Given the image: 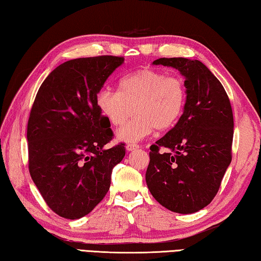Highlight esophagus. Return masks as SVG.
Segmentation results:
<instances>
[{
	"label": "esophagus",
	"instance_id": "34e87169",
	"mask_svg": "<svg viewBox=\"0 0 261 261\" xmlns=\"http://www.w3.org/2000/svg\"><path fill=\"white\" fill-rule=\"evenodd\" d=\"M140 148V145H138V144H127L126 145V150L127 151H133V150H136V149H139Z\"/></svg>",
	"mask_w": 261,
	"mask_h": 261
}]
</instances>
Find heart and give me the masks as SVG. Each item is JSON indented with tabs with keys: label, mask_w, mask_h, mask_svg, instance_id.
Listing matches in <instances>:
<instances>
[{
	"label": "heart",
	"mask_w": 261,
	"mask_h": 261,
	"mask_svg": "<svg viewBox=\"0 0 261 261\" xmlns=\"http://www.w3.org/2000/svg\"><path fill=\"white\" fill-rule=\"evenodd\" d=\"M186 103L184 82L154 68H142L122 77L119 91L103 88L96 104L113 126H121L135 112L136 117L117 133L122 142H136L156 129L165 130L180 118Z\"/></svg>",
	"instance_id": "heart-1"
}]
</instances>
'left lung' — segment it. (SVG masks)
<instances>
[{
    "label": "left lung",
    "instance_id": "left-lung-1",
    "mask_svg": "<svg viewBox=\"0 0 261 261\" xmlns=\"http://www.w3.org/2000/svg\"><path fill=\"white\" fill-rule=\"evenodd\" d=\"M185 77L186 103L176 125L150 147L145 181L157 202L189 214L212 202L231 162L234 118L225 88L196 59L159 58Z\"/></svg>",
    "mask_w": 261,
    "mask_h": 261
}]
</instances>
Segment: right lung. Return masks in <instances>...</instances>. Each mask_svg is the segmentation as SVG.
I'll return each instance as SVG.
<instances>
[{"instance_id":"add662e5","label":"right lung","mask_w":261,"mask_h":261,"mask_svg":"<svg viewBox=\"0 0 261 261\" xmlns=\"http://www.w3.org/2000/svg\"><path fill=\"white\" fill-rule=\"evenodd\" d=\"M122 57L71 59L45 77L27 125L32 180L48 206L70 220L85 217L107 195L113 167L125 157L123 144L111 149L110 122L96 104Z\"/></svg>"}]
</instances>
